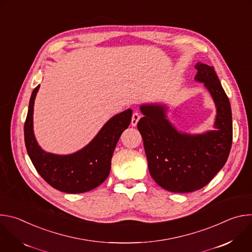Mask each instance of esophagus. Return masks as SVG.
Here are the masks:
<instances>
[{
	"mask_svg": "<svg viewBox=\"0 0 252 252\" xmlns=\"http://www.w3.org/2000/svg\"><path fill=\"white\" fill-rule=\"evenodd\" d=\"M139 119H140V116L137 113H133L132 117H131V126H136Z\"/></svg>",
	"mask_w": 252,
	"mask_h": 252,
	"instance_id": "obj_1",
	"label": "esophagus"
}]
</instances>
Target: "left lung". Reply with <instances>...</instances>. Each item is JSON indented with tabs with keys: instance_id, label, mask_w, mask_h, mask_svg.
<instances>
[{
	"instance_id": "1",
	"label": "left lung",
	"mask_w": 252,
	"mask_h": 252,
	"mask_svg": "<svg viewBox=\"0 0 252 252\" xmlns=\"http://www.w3.org/2000/svg\"><path fill=\"white\" fill-rule=\"evenodd\" d=\"M195 82L202 83L217 107L213 129L202 133L178 130L167 119L168 106L155 102L140 105L137 124L149 170L162 189L178 193L205 187L225 164L232 143L229 99L213 66L197 63Z\"/></svg>"
}]
</instances>
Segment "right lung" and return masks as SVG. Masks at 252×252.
Returning a JSON list of instances; mask_svg holds the SVG:
<instances>
[{
    "label": "right lung",
    "mask_w": 252,
    "mask_h": 252,
    "mask_svg": "<svg viewBox=\"0 0 252 252\" xmlns=\"http://www.w3.org/2000/svg\"><path fill=\"white\" fill-rule=\"evenodd\" d=\"M40 85L31 95L24 126L28 155L39 174L54 189L66 193H83L101 185L109 176L112 158L120 136L131 121L132 111L126 110L107 121L82 150L69 155L44 151L33 133V104Z\"/></svg>",
    "instance_id": "1"
}]
</instances>
